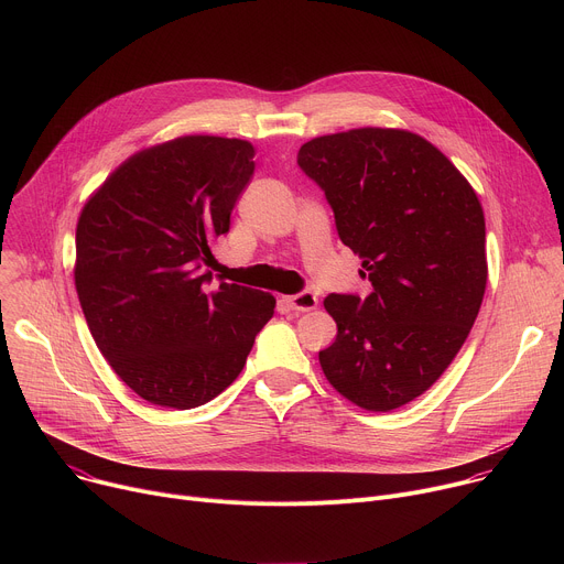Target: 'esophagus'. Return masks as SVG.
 <instances>
[{
	"label": "esophagus",
	"mask_w": 564,
	"mask_h": 564,
	"mask_svg": "<svg viewBox=\"0 0 564 564\" xmlns=\"http://www.w3.org/2000/svg\"><path fill=\"white\" fill-rule=\"evenodd\" d=\"M285 303L292 307V310H299V312H307L312 307H316L318 299L312 290H303L299 294H292V296H285Z\"/></svg>",
	"instance_id": "esophagus-1"
}]
</instances>
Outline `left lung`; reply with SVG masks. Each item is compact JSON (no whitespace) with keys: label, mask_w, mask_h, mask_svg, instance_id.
<instances>
[{"label":"left lung","mask_w":564,"mask_h":564,"mask_svg":"<svg viewBox=\"0 0 564 564\" xmlns=\"http://www.w3.org/2000/svg\"><path fill=\"white\" fill-rule=\"evenodd\" d=\"M368 296L330 294L337 339L318 352L352 404L386 413L426 392L464 346L487 288L481 205L451 160L399 129H352L299 149Z\"/></svg>","instance_id":"8db88e82"}]
</instances>
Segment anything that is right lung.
Returning <instances> with one entry per match:
<instances>
[{"label":"right lung","instance_id":"right-lung-1","mask_svg":"<svg viewBox=\"0 0 564 564\" xmlns=\"http://www.w3.org/2000/svg\"><path fill=\"white\" fill-rule=\"evenodd\" d=\"M246 140L185 135L131 155L85 205L75 290L116 375L149 404L187 411L246 366L274 296L209 290V243L254 176Z\"/></svg>","mask_w":564,"mask_h":564}]
</instances>
